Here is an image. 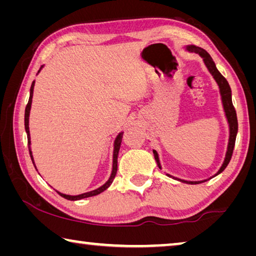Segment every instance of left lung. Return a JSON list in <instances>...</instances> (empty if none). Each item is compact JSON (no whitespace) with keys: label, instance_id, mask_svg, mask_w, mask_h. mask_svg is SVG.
I'll list each match as a JSON object with an SVG mask.
<instances>
[{"label":"left lung","instance_id":"1","mask_svg":"<svg viewBox=\"0 0 256 256\" xmlns=\"http://www.w3.org/2000/svg\"><path fill=\"white\" fill-rule=\"evenodd\" d=\"M185 50L188 52H190V53H196V54L200 56V58L203 60V62H204V66H206L208 71H209L210 74L214 76V81L216 82V84H218V86H219V92H220V96H222V102L224 116H226L227 122H228V126H229V138H228V146H227L226 156H224V162L222 164V167L219 168V170L216 172L214 176H211L210 178L203 180H185L177 178V177H174V176H172L170 174H166L167 176L172 177L174 180L182 182V183L198 184V183H203V182H206V180H209L211 178H214V176L219 175L220 172H222L224 170V168L228 166V164H229V162H230L232 156L234 146H235L236 136H237V131H238V122H237L236 110L232 106L230 86H229L228 81L224 79L222 73L218 71V68H216L214 60L211 58V56L209 55V53H208V52L204 50L203 48H201V47H198V46H194V45H186ZM152 151H154V156L156 162H157L158 167L160 168V170H162V164H160L158 152L154 149Z\"/></svg>","mask_w":256,"mask_h":256}]
</instances>
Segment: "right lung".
Segmentation results:
<instances>
[{
    "label": "right lung",
    "instance_id": "add662e5",
    "mask_svg": "<svg viewBox=\"0 0 256 256\" xmlns=\"http://www.w3.org/2000/svg\"><path fill=\"white\" fill-rule=\"evenodd\" d=\"M42 66L40 71L38 73L40 72V70L42 68ZM37 73V74H38ZM34 81H32V86H30V96H29V100L27 106H26V110H24V128H26V133H27V138H28V148H29V154H30V157H32V164L34 166V157H32V149H30V144H32V142H30V132H29V115H30V108H32V94H34ZM122 138H123V132H120L118 134V136H116L115 141H114V152H112V174L110 176V178L106 182L105 184L102 185L100 188H98L94 190H90V192H86V193H82L79 194V196H68V194H63L60 192H58L60 196L66 198V200H70V201H76V200H81V198H90V196H98V194H100L104 190H107L110 188V184L112 183V180H114L115 176H116V172H118V151L120 148V144H122ZM36 168V166H34Z\"/></svg>",
    "mask_w": 256,
    "mask_h": 256
}]
</instances>
